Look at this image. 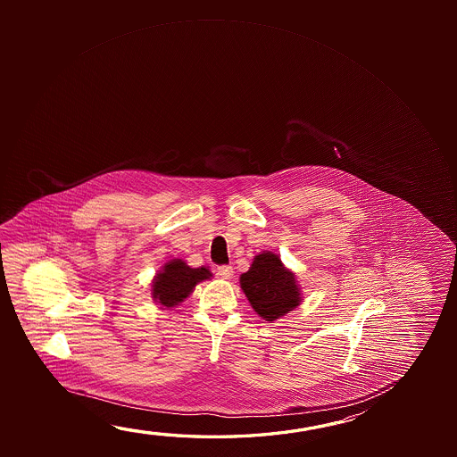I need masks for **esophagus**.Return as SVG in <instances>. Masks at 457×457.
Returning a JSON list of instances; mask_svg holds the SVG:
<instances>
[{"label": "esophagus", "instance_id": "obj_1", "mask_svg": "<svg viewBox=\"0 0 457 457\" xmlns=\"http://www.w3.org/2000/svg\"><path fill=\"white\" fill-rule=\"evenodd\" d=\"M217 274L221 278H231L234 270H232V266H218Z\"/></svg>", "mask_w": 457, "mask_h": 457}]
</instances>
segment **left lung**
I'll return each mask as SVG.
<instances>
[{"instance_id": "8db88e82", "label": "left lung", "mask_w": 457, "mask_h": 457, "mask_svg": "<svg viewBox=\"0 0 457 457\" xmlns=\"http://www.w3.org/2000/svg\"><path fill=\"white\" fill-rule=\"evenodd\" d=\"M240 287L254 312L268 322L300 306L301 293L295 274L285 268L278 254L270 252L254 256L250 270L240 276Z\"/></svg>"}]
</instances>
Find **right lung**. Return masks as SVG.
I'll use <instances>...</instances> for the list:
<instances>
[{"label": "right lung", "instance_id": "obj_1", "mask_svg": "<svg viewBox=\"0 0 457 457\" xmlns=\"http://www.w3.org/2000/svg\"><path fill=\"white\" fill-rule=\"evenodd\" d=\"M212 272L207 268H189L183 260L167 262L153 280L151 295L161 306L173 307L189 296L195 285L210 278Z\"/></svg>", "mask_w": 457, "mask_h": 457}]
</instances>
